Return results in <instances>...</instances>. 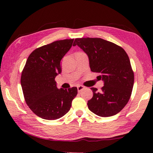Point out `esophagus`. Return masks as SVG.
Returning <instances> with one entry per match:
<instances>
[{
    "instance_id": "1",
    "label": "esophagus",
    "mask_w": 153,
    "mask_h": 153,
    "mask_svg": "<svg viewBox=\"0 0 153 153\" xmlns=\"http://www.w3.org/2000/svg\"><path fill=\"white\" fill-rule=\"evenodd\" d=\"M84 89V86H81V85H79V86H77V91H78L79 92H81L82 90Z\"/></svg>"
}]
</instances>
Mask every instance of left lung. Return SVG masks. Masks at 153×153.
<instances>
[{
  "instance_id": "obj_1",
  "label": "left lung",
  "mask_w": 153,
  "mask_h": 153,
  "mask_svg": "<svg viewBox=\"0 0 153 153\" xmlns=\"http://www.w3.org/2000/svg\"><path fill=\"white\" fill-rule=\"evenodd\" d=\"M76 45L88 56L91 71L104 82L100 91L91 88L88 108L100 117L116 115L127 105L133 89L134 75L128 55L121 46L102 38H76L73 46Z\"/></svg>"
}]
</instances>
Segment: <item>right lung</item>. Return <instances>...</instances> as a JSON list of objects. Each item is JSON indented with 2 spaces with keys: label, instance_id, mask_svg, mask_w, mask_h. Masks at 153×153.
<instances>
[{
  "label": "right lung",
  "instance_id": "right-lung-1",
  "mask_svg": "<svg viewBox=\"0 0 153 153\" xmlns=\"http://www.w3.org/2000/svg\"><path fill=\"white\" fill-rule=\"evenodd\" d=\"M74 40L55 41L35 49L22 71L21 85L25 102L33 113L45 120H57L65 115L77 94L76 87L58 89L55 80L61 73V61Z\"/></svg>",
  "mask_w": 153,
  "mask_h": 153
}]
</instances>
